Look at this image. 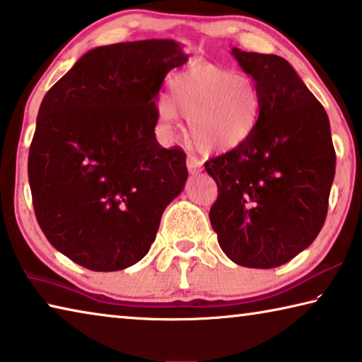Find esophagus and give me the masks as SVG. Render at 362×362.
<instances>
[{
    "mask_svg": "<svg viewBox=\"0 0 362 362\" xmlns=\"http://www.w3.org/2000/svg\"><path fill=\"white\" fill-rule=\"evenodd\" d=\"M186 165H187V170H189V173L195 175V173H200V171H202L204 162H202V160H199L197 157H192V156H189V157H187V160H186Z\"/></svg>",
    "mask_w": 362,
    "mask_h": 362,
    "instance_id": "obj_1",
    "label": "esophagus"
}]
</instances>
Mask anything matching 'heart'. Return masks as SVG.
Here are the masks:
<instances>
[{"label":"heart","instance_id":"obj_1","mask_svg":"<svg viewBox=\"0 0 362 362\" xmlns=\"http://www.w3.org/2000/svg\"><path fill=\"white\" fill-rule=\"evenodd\" d=\"M170 98L160 99L158 120L167 132L187 117L192 141L206 152L235 149L257 129L264 96L250 75L234 74L209 61H194L168 81Z\"/></svg>","mask_w":362,"mask_h":362}]
</instances>
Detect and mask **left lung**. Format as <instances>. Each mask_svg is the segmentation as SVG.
<instances>
[{"label":"left lung","mask_w":362,"mask_h":362,"mask_svg":"<svg viewBox=\"0 0 362 362\" xmlns=\"http://www.w3.org/2000/svg\"><path fill=\"white\" fill-rule=\"evenodd\" d=\"M230 54L257 81L264 109L250 138L205 163L218 186L209 216L230 262L277 268L324 226L335 176L330 123L286 59L239 47Z\"/></svg>","instance_id":"8db88e82"}]
</instances>
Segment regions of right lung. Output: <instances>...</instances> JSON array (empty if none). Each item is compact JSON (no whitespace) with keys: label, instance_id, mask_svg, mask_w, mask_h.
I'll use <instances>...</instances> for the list:
<instances>
[{"label":"right lung","instance_id":"add662e5","mask_svg":"<svg viewBox=\"0 0 362 362\" xmlns=\"http://www.w3.org/2000/svg\"><path fill=\"white\" fill-rule=\"evenodd\" d=\"M189 56L175 40L99 46L41 100L28 182L41 230L91 271H120L149 252L185 189L186 153L156 139L165 76Z\"/></svg>","mask_w":362,"mask_h":362}]
</instances>
